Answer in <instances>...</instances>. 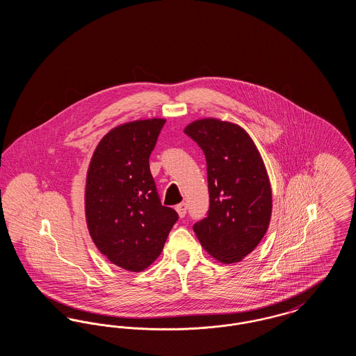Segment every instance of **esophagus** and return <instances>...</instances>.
Returning <instances> with one entry per match:
<instances>
[{
  "instance_id": "esophagus-1",
  "label": "esophagus",
  "mask_w": 356,
  "mask_h": 356,
  "mask_svg": "<svg viewBox=\"0 0 356 356\" xmlns=\"http://www.w3.org/2000/svg\"><path fill=\"white\" fill-rule=\"evenodd\" d=\"M176 212L179 213L180 218H184L186 213V203H180L179 205H176Z\"/></svg>"
}]
</instances>
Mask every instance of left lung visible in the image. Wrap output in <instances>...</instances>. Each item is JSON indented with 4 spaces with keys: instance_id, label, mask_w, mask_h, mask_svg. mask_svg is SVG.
<instances>
[{
    "instance_id": "8db88e82",
    "label": "left lung",
    "mask_w": 356,
    "mask_h": 356,
    "mask_svg": "<svg viewBox=\"0 0 356 356\" xmlns=\"http://www.w3.org/2000/svg\"><path fill=\"white\" fill-rule=\"evenodd\" d=\"M184 132L207 160L209 209L193 231L218 261L237 263L257 247L271 220V184L263 159L250 135L234 122L196 120Z\"/></svg>"
}]
</instances>
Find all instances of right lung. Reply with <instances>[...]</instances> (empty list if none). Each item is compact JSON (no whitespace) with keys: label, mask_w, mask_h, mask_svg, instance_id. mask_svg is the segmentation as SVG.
<instances>
[{"label":"right lung","mask_w":356,"mask_h":356,"mask_svg":"<svg viewBox=\"0 0 356 356\" xmlns=\"http://www.w3.org/2000/svg\"><path fill=\"white\" fill-rule=\"evenodd\" d=\"M164 119L136 120L104 136L86 175L85 216L90 237L111 263L141 272L161 254L179 215L161 205L149 156Z\"/></svg>","instance_id":"add662e5"}]
</instances>
